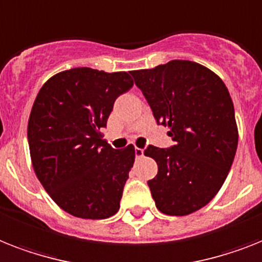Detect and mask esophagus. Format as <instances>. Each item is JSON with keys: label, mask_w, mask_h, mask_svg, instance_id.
I'll use <instances>...</instances> for the list:
<instances>
[{"label": "esophagus", "mask_w": 262, "mask_h": 262, "mask_svg": "<svg viewBox=\"0 0 262 262\" xmlns=\"http://www.w3.org/2000/svg\"><path fill=\"white\" fill-rule=\"evenodd\" d=\"M135 153H136V157H137V159H141V157L144 156V149H141V148H136Z\"/></svg>", "instance_id": "esophagus-1"}]
</instances>
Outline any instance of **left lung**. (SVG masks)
<instances>
[{"instance_id": "left-lung-1", "label": "left lung", "mask_w": 262, "mask_h": 262, "mask_svg": "<svg viewBox=\"0 0 262 262\" xmlns=\"http://www.w3.org/2000/svg\"><path fill=\"white\" fill-rule=\"evenodd\" d=\"M157 124L169 127L175 145H149L144 155L157 163L148 182L156 207L183 216L205 207L230 171L238 145L233 101L220 76L190 60H171L130 71Z\"/></svg>"}]
</instances>
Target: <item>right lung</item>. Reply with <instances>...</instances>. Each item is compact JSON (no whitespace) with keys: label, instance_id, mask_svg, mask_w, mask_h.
I'll return each mask as SVG.
<instances>
[{"label":"right lung","instance_id":"right-lung-1","mask_svg":"<svg viewBox=\"0 0 262 262\" xmlns=\"http://www.w3.org/2000/svg\"><path fill=\"white\" fill-rule=\"evenodd\" d=\"M132 86L125 71L78 67L50 78L33 102L28 121L32 165L52 201L71 215L105 220L120 210L135 146L113 149L101 129L114 101Z\"/></svg>","mask_w":262,"mask_h":262}]
</instances>
